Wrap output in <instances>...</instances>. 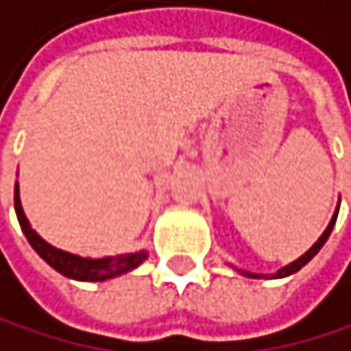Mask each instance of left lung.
Segmentation results:
<instances>
[{"mask_svg":"<svg viewBox=\"0 0 351 351\" xmlns=\"http://www.w3.org/2000/svg\"><path fill=\"white\" fill-rule=\"evenodd\" d=\"M337 214H339V208H337V212L332 214V219H330V223H328V227H326V232L319 236V240L311 246V249H308L302 257H298L296 261H291L289 266H285V268H281L276 274H272L270 278H281V276H289V274H293V272H298L302 266H306L308 261H311L317 253H319V249L326 244V240H328V236H330V232H332V227H335V221H337ZM244 276H251V278H261V274H253V272H244V270H240Z\"/></svg>","mask_w":351,"mask_h":351,"instance_id":"8db88e82","label":"left lung"}]
</instances>
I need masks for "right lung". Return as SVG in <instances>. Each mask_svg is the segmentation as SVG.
Masks as SVG:
<instances>
[{
    "mask_svg": "<svg viewBox=\"0 0 351 351\" xmlns=\"http://www.w3.org/2000/svg\"><path fill=\"white\" fill-rule=\"evenodd\" d=\"M14 210H16V219L19 225L25 234L27 242L34 246V251L43 257L51 268H55L58 272H62L68 278H75V281H107V278L119 276L124 272H130L137 266H141L147 259V251H139V253H128V255H117V257H102V259H90V257H79L73 253H66L51 246L49 242H45L40 238L27 217L23 212L21 206V197H19V182L14 186Z\"/></svg>",
    "mask_w": 351,
    "mask_h": 351,
    "instance_id": "obj_1",
    "label": "right lung"
}]
</instances>
